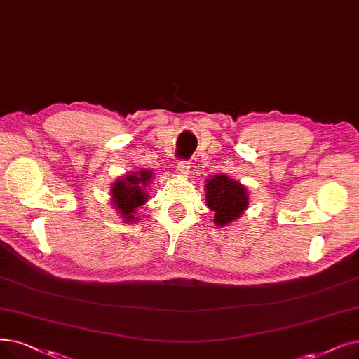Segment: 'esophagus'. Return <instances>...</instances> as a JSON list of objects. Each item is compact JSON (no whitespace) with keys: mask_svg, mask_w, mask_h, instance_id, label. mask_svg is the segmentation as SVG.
Here are the masks:
<instances>
[{"mask_svg":"<svg viewBox=\"0 0 359 359\" xmlns=\"http://www.w3.org/2000/svg\"><path fill=\"white\" fill-rule=\"evenodd\" d=\"M189 168H191L189 161H179L177 163V171H179L180 175H183V176L189 175Z\"/></svg>","mask_w":359,"mask_h":359,"instance_id":"34e87169","label":"esophagus"}]
</instances>
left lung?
I'll list each match as a JSON object with an SVG mask.
<instances>
[{
    "label": "left lung",
    "mask_w": 359,
    "mask_h": 359,
    "mask_svg": "<svg viewBox=\"0 0 359 359\" xmlns=\"http://www.w3.org/2000/svg\"><path fill=\"white\" fill-rule=\"evenodd\" d=\"M205 201L214 212L215 226L238 220L249 205L248 191L242 183L218 173L205 182Z\"/></svg>",
    "instance_id": "1"
}]
</instances>
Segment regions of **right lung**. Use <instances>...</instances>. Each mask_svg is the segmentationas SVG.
<instances>
[{
    "label": "right lung",
    "instance_id": "right-lung-1",
    "mask_svg": "<svg viewBox=\"0 0 359 359\" xmlns=\"http://www.w3.org/2000/svg\"><path fill=\"white\" fill-rule=\"evenodd\" d=\"M152 179L151 170H139L123 176L111 186V201L124 222H136L135 217L139 207H142L147 199V186Z\"/></svg>",
    "mask_w": 359,
    "mask_h": 359
}]
</instances>
